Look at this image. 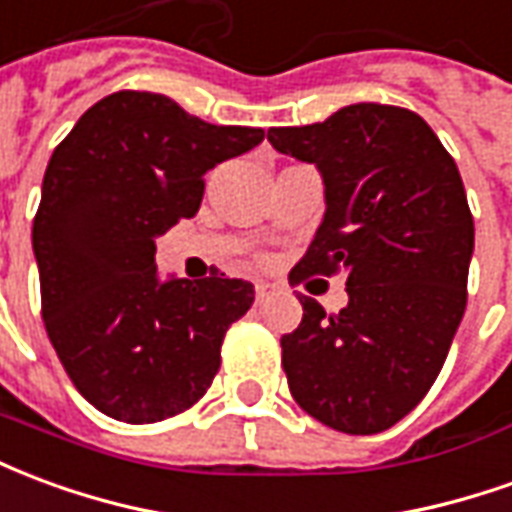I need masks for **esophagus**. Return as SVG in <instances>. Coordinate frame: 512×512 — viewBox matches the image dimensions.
Masks as SVG:
<instances>
[{
    "label": "esophagus",
    "mask_w": 512,
    "mask_h": 512,
    "mask_svg": "<svg viewBox=\"0 0 512 512\" xmlns=\"http://www.w3.org/2000/svg\"><path fill=\"white\" fill-rule=\"evenodd\" d=\"M278 292V286L270 284V281H256V300L262 303V300H267L270 295H275Z\"/></svg>",
    "instance_id": "esophagus-1"
}]
</instances>
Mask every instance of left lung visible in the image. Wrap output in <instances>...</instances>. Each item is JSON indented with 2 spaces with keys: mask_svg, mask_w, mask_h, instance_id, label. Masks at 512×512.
<instances>
[{
  "mask_svg": "<svg viewBox=\"0 0 512 512\" xmlns=\"http://www.w3.org/2000/svg\"><path fill=\"white\" fill-rule=\"evenodd\" d=\"M275 151L317 165L325 215L289 281L347 275V306L281 339L297 405L350 436L383 433L422 402L466 311L474 220L458 165L427 123L350 104L311 126H273Z\"/></svg>",
  "mask_w": 512,
  "mask_h": 512,
  "instance_id": "1",
  "label": "left lung"
}]
</instances>
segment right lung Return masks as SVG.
Masks as SVG:
<instances>
[{
	"label": "right lung",
	"mask_w": 512,
	"mask_h": 512,
	"mask_svg": "<svg viewBox=\"0 0 512 512\" xmlns=\"http://www.w3.org/2000/svg\"><path fill=\"white\" fill-rule=\"evenodd\" d=\"M264 140L159 93L93 104L43 176L32 223L43 325L85 400L118 422L187 411L212 386L228 325L253 303L242 278H168L157 242L204 198V176Z\"/></svg>",
	"instance_id": "add662e5"
}]
</instances>
